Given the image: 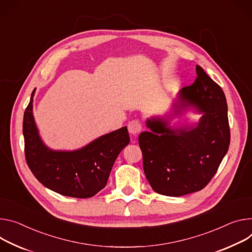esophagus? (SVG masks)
<instances>
[{
  "label": "esophagus",
  "instance_id": "34e87169",
  "mask_svg": "<svg viewBox=\"0 0 252 252\" xmlns=\"http://www.w3.org/2000/svg\"><path fill=\"white\" fill-rule=\"evenodd\" d=\"M127 129L131 135H138L142 129V125L138 121H131L127 125Z\"/></svg>",
  "mask_w": 252,
  "mask_h": 252
}]
</instances>
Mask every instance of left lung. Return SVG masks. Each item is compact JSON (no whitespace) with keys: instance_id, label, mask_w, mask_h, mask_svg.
I'll use <instances>...</instances> for the list:
<instances>
[{"instance_id":"obj_1","label":"left lung","mask_w":252,"mask_h":252,"mask_svg":"<svg viewBox=\"0 0 252 252\" xmlns=\"http://www.w3.org/2000/svg\"><path fill=\"white\" fill-rule=\"evenodd\" d=\"M195 82L183 87L165 116L146 121L151 131L139 135L145 175L158 194L179 197L202 190L216 174L230 144L227 103L222 88L199 65ZM189 109L198 122L170 126Z\"/></svg>"}]
</instances>
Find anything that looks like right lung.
I'll use <instances>...</instances> for the list:
<instances>
[{
	"instance_id": "1",
	"label": "right lung",
	"mask_w": 252,
	"mask_h": 252,
	"mask_svg": "<svg viewBox=\"0 0 252 252\" xmlns=\"http://www.w3.org/2000/svg\"><path fill=\"white\" fill-rule=\"evenodd\" d=\"M24 113L23 134L27 164L45 187L63 196L90 198L102 190L120 153L129 143L124 126L73 150H52L39 134L33 116V97Z\"/></svg>"
}]
</instances>
